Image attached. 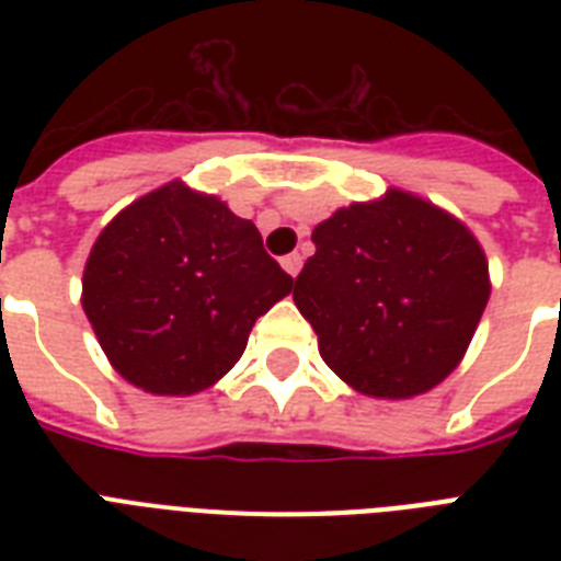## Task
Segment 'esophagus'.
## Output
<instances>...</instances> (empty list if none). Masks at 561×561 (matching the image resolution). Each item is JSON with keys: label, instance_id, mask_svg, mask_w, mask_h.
Listing matches in <instances>:
<instances>
[{"label": "esophagus", "instance_id": "esophagus-1", "mask_svg": "<svg viewBox=\"0 0 561 561\" xmlns=\"http://www.w3.org/2000/svg\"><path fill=\"white\" fill-rule=\"evenodd\" d=\"M282 267H285V273H288V276H297V273L302 271V255L299 253L285 255V259H282Z\"/></svg>", "mask_w": 561, "mask_h": 561}]
</instances>
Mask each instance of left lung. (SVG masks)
Masks as SVG:
<instances>
[{"label":"left lung","instance_id":"left-lung-1","mask_svg":"<svg viewBox=\"0 0 561 561\" xmlns=\"http://www.w3.org/2000/svg\"><path fill=\"white\" fill-rule=\"evenodd\" d=\"M294 302L337 378L413 399L457 369L489 302V262L460 218L387 188L317 224Z\"/></svg>","mask_w":561,"mask_h":561}]
</instances>
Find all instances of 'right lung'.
<instances>
[{"mask_svg": "<svg viewBox=\"0 0 561 561\" xmlns=\"http://www.w3.org/2000/svg\"><path fill=\"white\" fill-rule=\"evenodd\" d=\"M290 288L253 220L171 180L101 229L83 264L81 306L125 381L194 396L236 367L255 320Z\"/></svg>", "mask_w": 561, "mask_h": 561, "instance_id": "add662e5", "label": "right lung"}]
</instances>
